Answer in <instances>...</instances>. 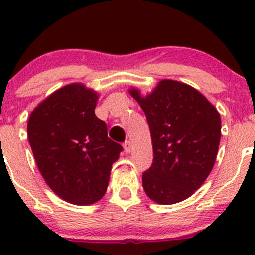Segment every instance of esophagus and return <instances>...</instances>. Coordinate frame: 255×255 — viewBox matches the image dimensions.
I'll list each match as a JSON object with an SVG mask.
<instances>
[{
  "label": "esophagus",
  "mask_w": 255,
  "mask_h": 255,
  "mask_svg": "<svg viewBox=\"0 0 255 255\" xmlns=\"http://www.w3.org/2000/svg\"><path fill=\"white\" fill-rule=\"evenodd\" d=\"M132 142H129V140H127L125 144H123V149H125V151L127 154H129L130 151H132Z\"/></svg>",
  "instance_id": "1"
}]
</instances>
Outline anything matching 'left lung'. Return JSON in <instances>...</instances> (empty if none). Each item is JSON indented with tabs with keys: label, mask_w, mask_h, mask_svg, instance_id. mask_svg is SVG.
Wrapping results in <instances>:
<instances>
[{
	"label": "left lung",
	"mask_w": 255,
	"mask_h": 255,
	"mask_svg": "<svg viewBox=\"0 0 255 255\" xmlns=\"http://www.w3.org/2000/svg\"><path fill=\"white\" fill-rule=\"evenodd\" d=\"M130 96L145 113L153 145V164L143 174V189L151 201L173 205L194 195L210 175L218 153L221 117L195 87L164 79L143 95Z\"/></svg>",
	"instance_id": "1"
}]
</instances>
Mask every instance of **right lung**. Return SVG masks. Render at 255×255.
Wrapping results in <instances>:
<instances>
[{"mask_svg":"<svg viewBox=\"0 0 255 255\" xmlns=\"http://www.w3.org/2000/svg\"><path fill=\"white\" fill-rule=\"evenodd\" d=\"M97 101L99 92L86 85H65L33 110L27 125L43 179L60 199L80 206L104 197L122 150L95 115Z\"/></svg>","mask_w":255,"mask_h":255,"instance_id":"add662e5","label":"right lung"}]
</instances>
